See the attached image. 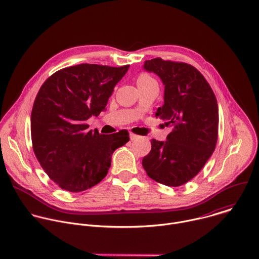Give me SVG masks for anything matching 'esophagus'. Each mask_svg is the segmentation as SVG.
Returning <instances> with one entry per match:
<instances>
[{
  "label": "esophagus",
  "mask_w": 259,
  "mask_h": 259,
  "mask_svg": "<svg viewBox=\"0 0 259 259\" xmlns=\"http://www.w3.org/2000/svg\"><path fill=\"white\" fill-rule=\"evenodd\" d=\"M137 138H139L138 135H136V134H134V133H130V139H131V140H135V139H137Z\"/></svg>",
  "instance_id": "esophagus-1"
}]
</instances>
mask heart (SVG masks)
I'll list each match as a JSON object with an SVG mask.
<instances>
[{
    "mask_svg": "<svg viewBox=\"0 0 259 259\" xmlns=\"http://www.w3.org/2000/svg\"><path fill=\"white\" fill-rule=\"evenodd\" d=\"M154 83H156L155 80L146 72H141L137 76V85H138L139 89L145 88V86H148V85H151V84H154Z\"/></svg>",
    "mask_w": 259,
    "mask_h": 259,
    "instance_id": "1",
    "label": "heart"
}]
</instances>
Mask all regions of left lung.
<instances>
[{"label":"left lung","mask_w":259,"mask_h":259,"mask_svg":"<svg viewBox=\"0 0 259 259\" xmlns=\"http://www.w3.org/2000/svg\"><path fill=\"white\" fill-rule=\"evenodd\" d=\"M143 67L158 75L164 85V103L155 116L173 130L164 142L151 139L142 165L155 182L178 187L199 173L215 149L218 102L204 76L189 64L155 58Z\"/></svg>","instance_id":"obj_1"}]
</instances>
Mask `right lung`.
<instances>
[{"instance_id": "add662e5", "label": "right lung", "mask_w": 259, "mask_h": 259, "mask_svg": "<svg viewBox=\"0 0 259 259\" xmlns=\"http://www.w3.org/2000/svg\"><path fill=\"white\" fill-rule=\"evenodd\" d=\"M128 69L129 65L79 64L55 72L39 89L31 112L32 148L47 175L62 189L80 192L100 183L113 152L129 141L127 130L104 135L86 124L106 109Z\"/></svg>"}]
</instances>
